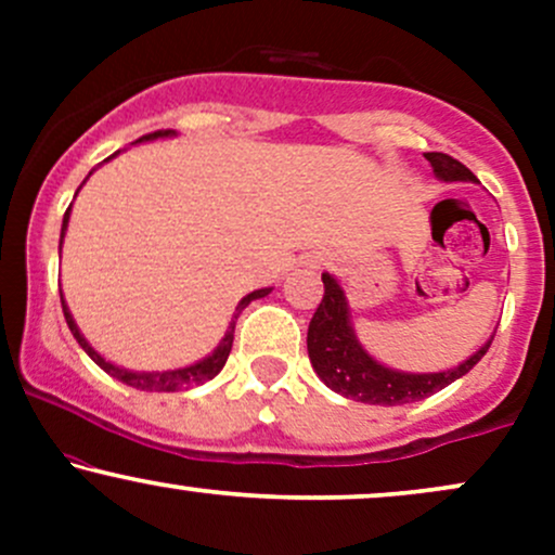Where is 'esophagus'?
<instances>
[{
	"label": "esophagus",
	"instance_id": "1",
	"mask_svg": "<svg viewBox=\"0 0 555 555\" xmlns=\"http://www.w3.org/2000/svg\"><path fill=\"white\" fill-rule=\"evenodd\" d=\"M323 260H326L323 256H310L308 266H310V269H318V266H323Z\"/></svg>",
	"mask_w": 555,
	"mask_h": 555
}]
</instances>
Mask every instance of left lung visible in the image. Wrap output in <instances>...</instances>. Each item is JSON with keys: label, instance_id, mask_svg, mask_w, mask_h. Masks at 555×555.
I'll return each instance as SVG.
<instances>
[{"label": "left lung", "instance_id": "obj_1", "mask_svg": "<svg viewBox=\"0 0 555 555\" xmlns=\"http://www.w3.org/2000/svg\"><path fill=\"white\" fill-rule=\"evenodd\" d=\"M430 162L438 180L443 182H477V177L464 167L462 162L451 158L449 154H425ZM488 344L462 365L451 367L443 373H401L391 367L380 365L371 354L362 349V344L354 336L352 321H349V305L344 297V289L331 273H323V299L318 305L313 321L308 328V354L313 362L318 378L326 384L331 391L341 397L362 401V404H410L420 401L430 393L441 391L456 378L467 375L482 354L488 352Z\"/></svg>", "mask_w": 555, "mask_h": 555}]
</instances>
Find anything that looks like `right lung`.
I'll return each mask as SVG.
<instances>
[{
  "instance_id": "1",
  "label": "right lung",
  "mask_w": 555,
  "mask_h": 555,
  "mask_svg": "<svg viewBox=\"0 0 555 555\" xmlns=\"http://www.w3.org/2000/svg\"><path fill=\"white\" fill-rule=\"evenodd\" d=\"M169 135H175V130H156V132H149V135H143L140 140H135V143H143V140H156V138H169ZM117 154H119V151H117ZM117 154H114V156H117ZM67 221H69V208L65 211V219H62V237H65V232H67ZM269 292L271 289H256V292H250V295H247V297L240 299L237 313H234L232 323H229L224 339H221L219 347H216L206 360L195 362V365L180 367V371H164V373H135V371H125V367H119V365H112V362L101 358V354L95 352L91 344L86 341V336L80 334L78 323H75L73 315H69V310H67V305H65V297H62V313H65V321H67L69 331H73V336H75V339H78L80 347L86 349L88 358H91L95 365L101 367V371L109 373L112 378L122 380V384L132 386V388H140V391H180V388L201 386V384H206V380H211L214 375H219V371H221V367H224V362L229 358V352H232L234 321H237V315L242 313V308H247V305H250L253 299L266 297V295H269Z\"/></svg>"
}]
</instances>
